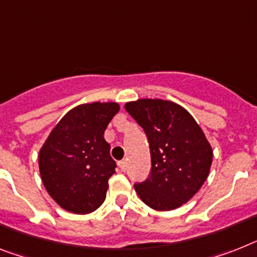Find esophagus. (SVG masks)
I'll list each match as a JSON object with an SVG mask.
<instances>
[{
  "instance_id": "34e87169",
  "label": "esophagus",
  "mask_w": 257,
  "mask_h": 257,
  "mask_svg": "<svg viewBox=\"0 0 257 257\" xmlns=\"http://www.w3.org/2000/svg\"><path fill=\"white\" fill-rule=\"evenodd\" d=\"M118 167L120 168V171H124V169H126V167H127L126 160H120V162H118Z\"/></svg>"
}]
</instances>
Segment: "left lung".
I'll list each match as a JSON object with an SVG mask.
<instances>
[{"label": "left lung", "mask_w": 257, "mask_h": 257, "mask_svg": "<svg viewBox=\"0 0 257 257\" xmlns=\"http://www.w3.org/2000/svg\"><path fill=\"white\" fill-rule=\"evenodd\" d=\"M148 138L151 173L135 190L147 206L177 209L201 189L209 176L213 150L202 128L182 106L142 98L124 105Z\"/></svg>", "instance_id": "8db88e82"}]
</instances>
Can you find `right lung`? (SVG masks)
<instances>
[{
    "instance_id": "right-lung-1",
    "label": "right lung",
    "mask_w": 257,
    "mask_h": 257,
    "mask_svg": "<svg viewBox=\"0 0 257 257\" xmlns=\"http://www.w3.org/2000/svg\"><path fill=\"white\" fill-rule=\"evenodd\" d=\"M118 111L116 102L76 106L59 120L40 148L44 188L67 211L89 214L105 201L116 164L103 133Z\"/></svg>"
}]
</instances>
